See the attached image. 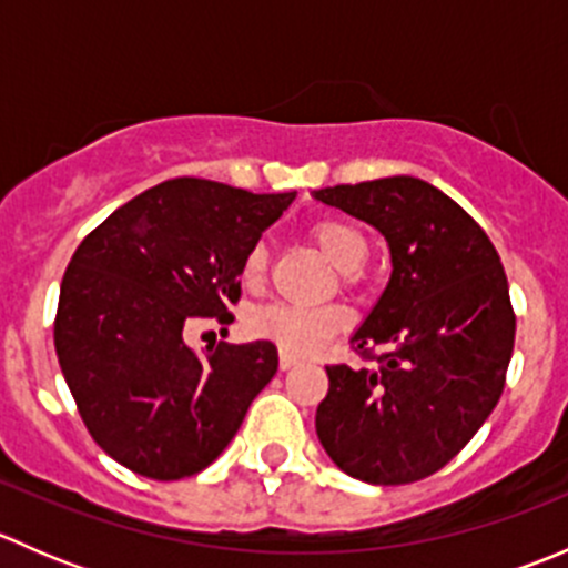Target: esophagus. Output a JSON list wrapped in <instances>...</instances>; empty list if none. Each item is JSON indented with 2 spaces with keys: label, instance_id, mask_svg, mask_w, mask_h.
I'll return each mask as SVG.
<instances>
[{
  "label": "esophagus",
  "instance_id": "1",
  "mask_svg": "<svg viewBox=\"0 0 568 568\" xmlns=\"http://www.w3.org/2000/svg\"><path fill=\"white\" fill-rule=\"evenodd\" d=\"M294 365H300V357H294L291 352H280V368L288 371V368H294Z\"/></svg>",
  "mask_w": 568,
  "mask_h": 568
}]
</instances>
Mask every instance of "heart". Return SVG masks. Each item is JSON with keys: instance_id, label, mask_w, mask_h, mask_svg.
<instances>
[{"instance_id": "b5f03b06", "label": "heart", "mask_w": 568, "mask_h": 568, "mask_svg": "<svg viewBox=\"0 0 568 568\" xmlns=\"http://www.w3.org/2000/svg\"><path fill=\"white\" fill-rule=\"evenodd\" d=\"M311 239L316 247L335 263L341 272H354L363 266L368 257V239L359 227H354L346 220H321L311 227ZM268 268V247L266 242H255L244 255L242 277L244 283L261 285ZM346 326V313L335 305L326 307H305V305H277L261 307L252 313L250 329L252 335L266 337V341L277 343L283 352L291 354H316L335 337L337 332Z\"/></svg>"}]
</instances>
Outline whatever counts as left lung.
I'll use <instances>...</instances> for the list:
<instances>
[{"mask_svg": "<svg viewBox=\"0 0 568 568\" xmlns=\"http://www.w3.org/2000/svg\"><path fill=\"white\" fill-rule=\"evenodd\" d=\"M316 197L382 231L393 274L352 337L374 368L326 365L316 434L352 478L400 486L454 459L500 400L514 316L500 255L456 200L412 175L341 183ZM376 345L388 352L376 355Z\"/></svg>", "mask_w": 568, "mask_h": 568, "instance_id": "1", "label": "left lung"}]
</instances>
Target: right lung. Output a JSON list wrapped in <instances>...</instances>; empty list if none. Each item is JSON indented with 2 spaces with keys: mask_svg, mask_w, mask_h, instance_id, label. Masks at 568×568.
<instances>
[{
  "mask_svg": "<svg viewBox=\"0 0 568 568\" xmlns=\"http://www.w3.org/2000/svg\"><path fill=\"white\" fill-rule=\"evenodd\" d=\"M205 178L136 194L82 239L60 285L54 348L90 437L153 480L209 467L277 374V346L183 343L192 318L231 324L242 263L294 200Z\"/></svg>",
  "mask_w": 568,
  "mask_h": 568,
  "instance_id": "1",
  "label": "right lung"
}]
</instances>
